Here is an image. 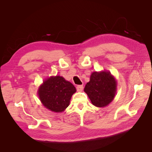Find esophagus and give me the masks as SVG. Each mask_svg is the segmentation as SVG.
<instances>
[{
	"label": "esophagus",
	"instance_id": "34e87169",
	"mask_svg": "<svg viewBox=\"0 0 152 152\" xmlns=\"http://www.w3.org/2000/svg\"><path fill=\"white\" fill-rule=\"evenodd\" d=\"M77 91H78V92H81V91H82V90H83V86L82 85H79V86H77Z\"/></svg>",
	"mask_w": 152,
	"mask_h": 152
}]
</instances>
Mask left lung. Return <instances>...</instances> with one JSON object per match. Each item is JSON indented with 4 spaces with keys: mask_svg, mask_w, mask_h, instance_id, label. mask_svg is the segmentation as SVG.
Here are the masks:
<instances>
[{
    "mask_svg": "<svg viewBox=\"0 0 152 152\" xmlns=\"http://www.w3.org/2000/svg\"><path fill=\"white\" fill-rule=\"evenodd\" d=\"M116 87V81L109 72H96L91 74L84 91L93 104L97 107H104L112 102Z\"/></svg>",
    "mask_w": 152,
    "mask_h": 152,
    "instance_id": "1",
    "label": "left lung"
}]
</instances>
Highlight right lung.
<instances>
[{"instance_id":"add662e5","label":"right lung","mask_w":152,"mask_h":152,"mask_svg":"<svg viewBox=\"0 0 152 152\" xmlns=\"http://www.w3.org/2000/svg\"><path fill=\"white\" fill-rule=\"evenodd\" d=\"M75 92V87L70 82L56 76L45 80L40 86L38 94L44 107L54 112H61L68 107Z\"/></svg>"}]
</instances>
